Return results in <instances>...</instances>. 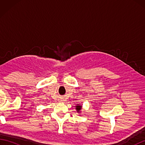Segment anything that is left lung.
Listing matches in <instances>:
<instances>
[{"label":"left lung","instance_id":"obj_1","mask_svg":"<svg viewBox=\"0 0 145 145\" xmlns=\"http://www.w3.org/2000/svg\"><path fill=\"white\" fill-rule=\"evenodd\" d=\"M76 110L77 111L78 113L80 112V110H82V106L80 105H77L76 106Z\"/></svg>","mask_w":145,"mask_h":145}]
</instances>
